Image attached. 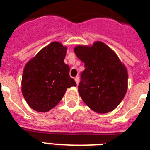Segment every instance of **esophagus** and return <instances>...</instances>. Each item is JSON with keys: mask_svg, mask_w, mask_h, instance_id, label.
Segmentation results:
<instances>
[{"mask_svg": "<svg viewBox=\"0 0 150 150\" xmlns=\"http://www.w3.org/2000/svg\"><path fill=\"white\" fill-rule=\"evenodd\" d=\"M74 80H75V82H76V84H78L79 82V76H76V77L74 78Z\"/></svg>", "mask_w": 150, "mask_h": 150, "instance_id": "esophagus-1", "label": "esophagus"}]
</instances>
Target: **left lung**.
Returning a JSON list of instances; mask_svg holds the SVG:
<instances>
[{
	"instance_id": "obj_1",
	"label": "left lung",
	"mask_w": 150,
	"mask_h": 150,
	"mask_svg": "<svg viewBox=\"0 0 150 150\" xmlns=\"http://www.w3.org/2000/svg\"><path fill=\"white\" fill-rule=\"evenodd\" d=\"M74 52L85 64L78 86L84 103L98 113L110 112L122 100L128 88L127 70L117 55L101 42L78 46Z\"/></svg>"
}]
</instances>
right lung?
Wrapping results in <instances>:
<instances>
[{"label":"right lung","mask_w":150,"mask_h":150,"mask_svg":"<svg viewBox=\"0 0 150 150\" xmlns=\"http://www.w3.org/2000/svg\"><path fill=\"white\" fill-rule=\"evenodd\" d=\"M67 48L52 42L40 50L24 68L22 91L33 110L47 112L62 100L67 88L76 86L64 62Z\"/></svg>","instance_id":"1"}]
</instances>
